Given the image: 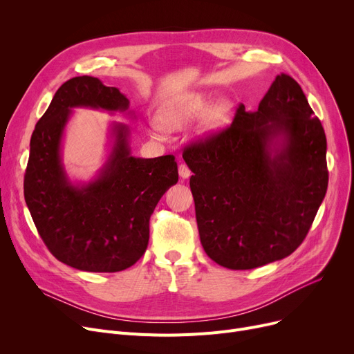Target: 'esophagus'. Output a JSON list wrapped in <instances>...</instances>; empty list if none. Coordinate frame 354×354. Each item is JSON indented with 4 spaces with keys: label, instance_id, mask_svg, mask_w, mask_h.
Masks as SVG:
<instances>
[{
    "label": "esophagus",
    "instance_id": "esophagus-1",
    "mask_svg": "<svg viewBox=\"0 0 354 354\" xmlns=\"http://www.w3.org/2000/svg\"><path fill=\"white\" fill-rule=\"evenodd\" d=\"M178 171H179V176H180L182 179H188V178L191 176V171H189V167H188L187 165H185V163H180V165H179Z\"/></svg>",
    "mask_w": 354,
    "mask_h": 354
}]
</instances>
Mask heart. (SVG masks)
Masks as SVG:
<instances>
[{"mask_svg":"<svg viewBox=\"0 0 354 354\" xmlns=\"http://www.w3.org/2000/svg\"><path fill=\"white\" fill-rule=\"evenodd\" d=\"M211 106H212V103L207 96L201 95V93H191V95H187L182 100L175 103L169 110L166 111L165 120L171 127L180 129V127H185L187 124H189L195 119L201 118L203 113H207ZM227 113H228L227 104L215 106L214 110L211 111L209 118L207 119V126L215 127V126L221 124L225 120ZM152 130L156 136H159V138L165 136V127L160 123L153 122Z\"/></svg>","mask_w":354,"mask_h":354,"instance_id":"heart-1","label":"heart"}]
</instances>
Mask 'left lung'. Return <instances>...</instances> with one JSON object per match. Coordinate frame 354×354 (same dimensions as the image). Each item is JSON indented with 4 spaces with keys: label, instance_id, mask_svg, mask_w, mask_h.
Returning a JSON list of instances; mask_svg holds the SVG:
<instances>
[{
    "label": "left lung",
    "instance_id": "left-lung-1",
    "mask_svg": "<svg viewBox=\"0 0 354 354\" xmlns=\"http://www.w3.org/2000/svg\"><path fill=\"white\" fill-rule=\"evenodd\" d=\"M327 140L300 84L278 74L255 111L183 151L201 244L230 270L283 259L303 243L327 192Z\"/></svg>",
    "mask_w": 354,
    "mask_h": 354
}]
</instances>
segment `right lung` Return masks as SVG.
I'll return each mask as SVG.
<instances>
[{
  "mask_svg": "<svg viewBox=\"0 0 354 354\" xmlns=\"http://www.w3.org/2000/svg\"><path fill=\"white\" fill-rule=\"evenodd\" d=\"M76 107L115 113L127 111L129 99L91 76L73 77L55 91L31 136L26 203L59 261L90 272L122 271L145 254L149 219L162 195L178 182V165L172 155L133 156L129 126L115 122L110 153L99 174L88 182H71L62 160V142Z\"/></svg>",
  "mask_w": 354,
  "mask_h": 354,
  "instance_id": "add662e5",
  "label": "right lung"
}]
</instances>
